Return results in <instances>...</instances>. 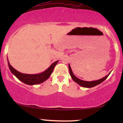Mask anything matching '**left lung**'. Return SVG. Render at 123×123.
<instances>
[{
    "label": "left lung",
    "mask_w": 123,
    "mask_h": 123,
    "mask_svg": "<svg viewBox=\"0 0 123 123\" xmlns=\"http://www.w3.org/2000/svg\"><path fill=\"white\" fill-rule=\"evenodd\" d=\"M68 67H69V74H70L71 77L72 79L75 81V83L79 85L80 86H82L83 87H87V88H90V87H95L96 86L99 85V84L102 83L103 81H104L105 80H106V78L109 76V75L110 74L111 72L108 74L107 75L105 76L104 77L102 78V79H99V80H95V81H85V80H82L81 79H79V78L77 77L73 73V71H72L70 65H68Z\"/></svg>",
    "instance_id": "1"
}]
</instances>
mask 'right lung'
I'll return each instance as SVG.
<instances>
[{
  "mask_svg": "<svg viewBox=\"0 0 123 123\" xmlns=\"http://www.w3.org/2000/svg\"><path fill=\"white\" fill-rule=\"evenodd\" d=\"M8 59L9 68V69L11 73L17 79H19L20 81H21L24 83L28 85H38V84L42 83L45 81L46 80H48L49 77L50 76L52 73V71L54 70L55 65H56L57 63L59 61H56L55 62L52 63L51 65L48 69H46L44 71L42 72V73L36 74H28L21 73L20 72L18 71L17 70H16L15 68H13L11 66V64H10L8 59Z\"/></svg>",
  "mask_w": 123,
  "mask_h": 123,
  "instance_id": "right-lung-1",
  "label": "right lung"
}]
</instances>
